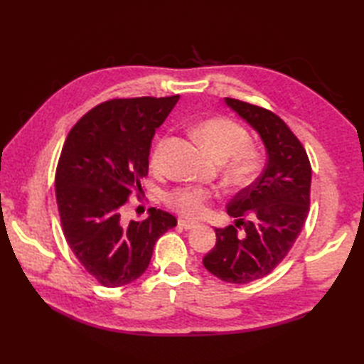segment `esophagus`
Segmentation results:
<instances>
[{
    "label": "esophagus",
    "instance_id": "esophagus-1",
    "mask_svg": "<svg viewBox=\"0 0 364 364\" xmlns=\"http://www.w3.org/2000/svg\"><path fill=\"white\" fill-rule=\"evenodd\" d=\"M178 227H180V228H184V230H192V228H196L197 225H196L194 222H189V220L180 219V220H178Z\"/></svg>",
    "mask_w": 364,
    "mask_h": 364
}]
</instances>
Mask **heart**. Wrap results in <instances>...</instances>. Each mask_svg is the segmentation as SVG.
<instances>
[{
    "label": "heart",
    "instance_id": "heart-1",
    "mask_svg": "<svg viewBox=\"0 0 364 364\" xmlns=\"http://www.w3.org/2000/svg\"><path fill=\"white\" fill-rule=\"evenodd\" d=\"M205 150L214 159L225 161L227 181L235 188H245L253 181L259 168V153L249 145V133L228 119H211L197 128ZM159 145L153 154V164L161 156ZM211 192L202 188H180L167 196L168 205L186 219H200L208 211Z\"/></svg>",
    "mask_w": 364,
    "mask_h": 364
}]
</instances>
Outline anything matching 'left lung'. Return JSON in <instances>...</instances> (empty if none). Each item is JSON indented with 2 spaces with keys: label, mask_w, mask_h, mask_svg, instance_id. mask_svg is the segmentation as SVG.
<instances>
[{
  "label": "left lung",
  "mask_w": 364,
  "mask_h": 364,
  "mask_svg": "<svg viewBox=\"0 0 364 364\" xmlns=\"http://www.w3.org/2000/svg\"><path fill=\"white\" fill-rule=\"evenodd\" d=\"M225 105L257 131L267 161L257 180L230 200L235 225L215 228L203 266L223 282L245 284L272 272L299 237L310 210L311 166L278 115L235 98H225Z\"/></svg>",
  "instance_id": "obj_1"
}]
</instances>
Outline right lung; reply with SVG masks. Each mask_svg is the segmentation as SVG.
<instances>
[{
    "label": "right lung",
    "mask_w": 364,
    "mask_h": 364,
    "mask_svg": "<svg viewBox=\"0 0 364 364\" xmlns=\"http://www.w3.org/2000/svg\"><path fill=\"white\" fill-rule=\"evenodd\" d=\"M180 95L111 100L95 106L67 136L56 170V202L67 244L106 288L137 280L175 215L151 208L142 222L123 223L129 194L149 173L154 131Z\"/></svg>",
    "instance_id": "obj_1"
}]
</instances>
